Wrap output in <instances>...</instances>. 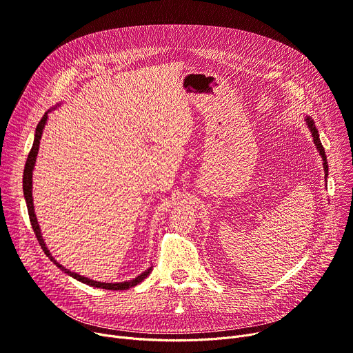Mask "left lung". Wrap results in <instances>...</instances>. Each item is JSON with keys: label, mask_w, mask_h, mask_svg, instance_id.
I'll return each mask as SVG.
<instances>
[{"label": "left lung", "mask_w": 353, "mask_h": 353, "mask_svg": "<svg viewBox=\"0 0 353 353\" xmlns=\"http://www.w3.org/2000/svg\"><path fill=\"white\" fill-rule=\"evenodd\" d=\"M306 123H307V127H309V130H310V133H312V137H313V143L316 144V148L319 150V154L322 156V159H323V169H325V177H327V161H326V154H325V148H323V145H322V143H321V139H319V133H318V128L314 127V123H313V120L310 119V117H306Z\"/></svg>", "instance_id": "left-lung-1"}]
</instances>
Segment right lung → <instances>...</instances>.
I'll use <instances>...</instances> for the list:
<instances>
[{"instance_id":"1","label":"right lung","mask_w":353,"mask_h":353,"mask_svg":"<svg viewBox=\"0 0 353 353\" xmlns=\"http://www.w3.org/2000/svg\"><path fill=\"white\" fill-rule=\"evenodd\" d=\"M60 105V104H59ZM55 108V107H54ZM51 111V110H48ZM48 111L43 116V119L40 120L39 125H37L35 128V136H34V143H32V147H31V152L28 154V159H27V163H26V167H24V176H23V190H24V197H26V203H27V209H28V216H30V221H31V226H32V230L35 233V237L37 240H39V243L41 246V249L44 250V253L48 256L50 261L57 266L59 269H61L64 273L70 274L71 277H74V279H77L79 282H83L85 285H90V286H94V288H100V289H107V290H125V289H130V288H134L136 285L141 283L145 277L152 273V268H148L147 270H144L143 273H140L137 277H134L133 281L130 282H120V283H104V282H97V281H91L88 279V277H84L76 272H71L70 269H65L63 265H60L55 259L51 256L50 250L47 249L46 243H44V239L41 236V230H40V225L39 221H37V217H35V213H34V205H32V170H34V165H35V159H37V154H39V147H40V140H41V136H43V130L46 127V123H47V119H48Z\"/></svg>"}]
</instances>
